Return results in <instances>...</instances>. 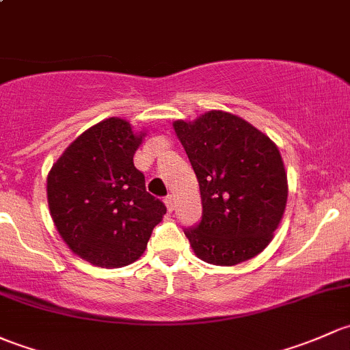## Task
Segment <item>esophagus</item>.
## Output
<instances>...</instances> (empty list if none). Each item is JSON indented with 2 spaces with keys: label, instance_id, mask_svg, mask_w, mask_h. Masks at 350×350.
Segmentation results:
<instances>
[{
  "label": "esophagus",
  "instance_id": "obj_1",
  "mask_svg": "<svg viewBox=\"0 0 350 350\" xmlns=\"http://www.w3.org/2000/svg\"><path fill=\"white\" fill-rule=\"evenodd\" d=\"M165 205H167V211L172 212L175 208V197L174 196H168L165 197Z\"/></svg>",
  "mask_w": 350,
  "mask_h": 350
}]
</instances>
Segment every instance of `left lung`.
Segmentation results:
<instances>
[{"instance_id":"obj_1","label":"left lung","mask_w":350,"mask_h":350,"mask_svg":"<svg viewBox=\"0 0 350 350\" xmlns=\"http://www.w3.org/2000/svg\"><path fill=\"white\" fill-rule=\"evenodd\" d=\"M199 180L202 221L185 230L193 253L215 266L254 258L273 241L288 200L278 146L251 122L207 111L174 122Z\"/></svg>"}]
</instances>
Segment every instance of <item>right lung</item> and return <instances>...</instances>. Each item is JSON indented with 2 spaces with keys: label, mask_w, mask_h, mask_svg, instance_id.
<instances>
[{
  "label": "right lung",
  "mask_w": 350,
  "mask_h": 350,
  "mask_svg": "<svg viewBox=\"0 0 350 350\" xmlns=\"http://www.w3.org/2000/svg\"><path fill=\"white\" fill-rule=\"evenodd\" d=\"M145 136L129 121L107 118L77 136L46 176V200L60 237L99 268L135 262L167 214L133 163Z\"/></svg>",
  "instance_id": "right-lung-1"
}]
</instances>
